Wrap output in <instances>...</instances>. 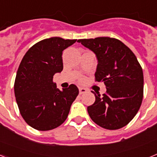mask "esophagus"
<instances>
[{
	"label": "esophagus",
	"mask_w": 157,
	"mask_h": 157,
	"mask_svg": "<svg viewBox=\"0 0 157 157\" xmlns=\"http://www.w3.org/2000/svg\"><path fill=\"white\" fill-rule=\"evenodd\" d=\"M86 90L85 88H79V94H83L86 93Z\"/></svg>",
	"instance_id": "esophagus-1"
}]
</instances>
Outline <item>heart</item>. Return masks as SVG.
Segmentation results:
<instances>
[{
  "label": "heart",
  "mask_w": 157,
  "mask_h": 157,
  "mask_svg": "<svg viewBox=\"0 0 157 157\" xmlns=\"http://www.w3.org/2000/svg\"><path fill=\"white\" fill-rule=\"evenodd\" d=\"M80 82H84V78H80Z\"/></svg>",
  "instance_id": "heart-1"
}]
</instances>
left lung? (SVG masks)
<instances>
[{
  "instance_id": "8db88e82",
  "label": "left lung",
  "mask_w": 157,
  "mask_h": 157,
  "mask_svg": "<svg viewBox=\"0 0 157 157\" xmlns=\"http://www.w3.org/2000/svg\"><path fill=\"white\" fill-rule=\"evenodd\" d=\"M98 60L95 82H103L107 91L87 108L91 120L107 130L127 125L138 113L143 99L144 78L134 52L121 41L109 37L79 39Z\"/></svg>"
}]
</instances>
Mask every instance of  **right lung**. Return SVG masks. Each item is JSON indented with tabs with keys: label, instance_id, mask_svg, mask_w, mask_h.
Segmentation results:
<instances>
[{
	"label": "right lung",
	"instance_id": "obj_1",
	"mask_svg": "<svg viewBox=\"0 0 157 157\" xmlns=\"http://www.w3.org/2000/svg\"><path fill=\"white\" fill-rule=\"evenodd\" d=\"M76 41L59 37L41 40L29 48L19 64L15 96L22 117L34 129L45 131L61 125L78 95L75 85L60 91L52 80L63 70V51Z\"/></svg>",
	"mask_w": 157,
	"mask_h": 157
}]
</instances>
